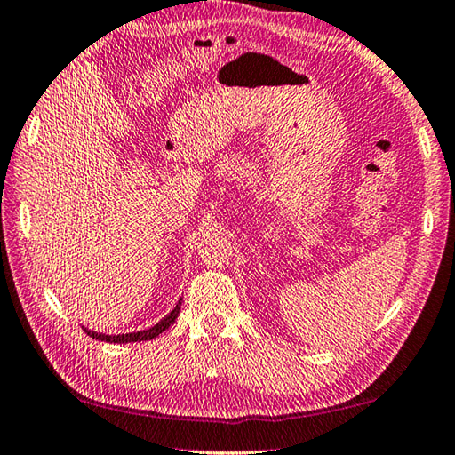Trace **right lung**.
<instances>
[{"instance_id":"right-lung-1","label":"right lung","mask_w":455,"mask_h":455,"mask_svg":"<svg viewBox=\"0 0 455 455\" xmlns=\"http://www.w3.org/2000/svg\"><path fill=\"white\" fill-rule=\"evenodd\" d=\"M179 309H180V301L179 304L175 306V309L169 313L167 317H164L161 319L157 325H154V327H149V329H146V331H138V332H126V335H103V332H95V331H87L85 329V332L89 337H93V339H97V340H105V342H142V340H151V339H156V337H159L161 332H164L165 329H169L171 325H173L175 323V319H177V315H179Z\"/></svg>"}]
</instances>
